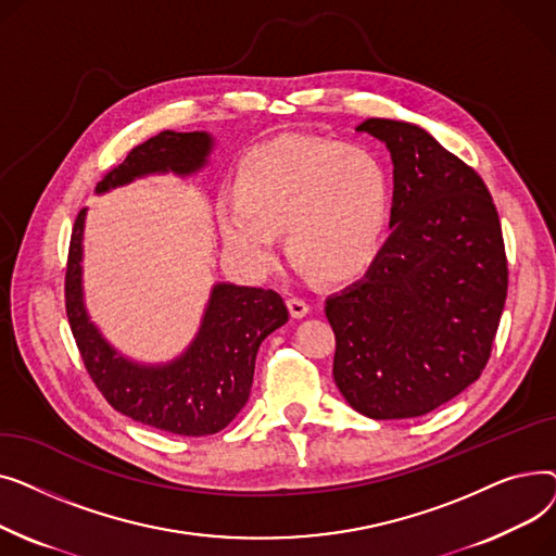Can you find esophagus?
Instances as JSON below:
<instances>
[{
    "mask_svg": "<svg viewBox=\"0 0 556 556\" xmlns=\"http://www.w3.org/2000/svg\"><path fill=\"white\" fill-rule=\"evenodd\" d=\"M308 302L302 298H288V311L293 317H304L308 313Z\"/></svg>",
    "mask_w": 556,
    "mask_h": 556,
    "instance_id": "esophagus-1",
    "label": "esophagus"
}]
</instances>
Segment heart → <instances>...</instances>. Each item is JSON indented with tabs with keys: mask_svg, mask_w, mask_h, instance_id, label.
<instances>
[{
	"mask_svg": "<svg viewBox=\"0 0 556 556\" xmlns=\"http://www.w3.org/2000/svg\"><path fill=\"white\" fill-rule=\"evenodd\" d=\"M390 212V173L371 146L288 135L243 157L218 218L227 250L248 266H273V233L283 231L300 268L344 281L381 250Z\"/></svg>",
	"mask_w": 556,
	"mask_h": 556,
	"instance_id": "heart-1",
	"label": "heart"
}]
</instances>
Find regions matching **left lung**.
I'll list each match as a JSON object with an SVG mask.
<instances>
[{"label": "left lung", "mask_w": 556, "mask_h": 556, "mask_svg": "<svg viewBox=\"0 0 556 556\" xmlns=\"http://www.w3.org/2000/svg\"><path fill=\"white\" fill-rule=\"evenodd\" d=\"M394 162L392 233L367 275L327 300L333 378L369 419L432 413L476 383L507 300V254L480 175L424 128L367 119Z\"/></svg>", "instance_id": "1"}]
</instances>
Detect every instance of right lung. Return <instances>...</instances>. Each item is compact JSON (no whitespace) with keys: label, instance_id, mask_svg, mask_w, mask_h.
<instances>
[{"label":"right lung","instance_id":"obj_1","mask_svg":"<svg viewBox=\"0 0 556 556\" xmlns=\"http://www.w3.org/2000/svg\"><path fill=\"white\" fill-rule=\"evenodd\" d=\"M212 137L204 132L164 130L108 170L97 191L126 185L139 175L173 170L193 173L207 162ZM85 210L76 216L67 273L65 308L83 365L116 413L143 426L185 437L223 430L248 403L258 344L286 325L288 308L279 293L266 288L218 283L204 311L200 333L187 354L164 367H141L101 338L83 306L80 256Z\"/></svg>","mask_w":556,"mask_h":556}]
</instances>
